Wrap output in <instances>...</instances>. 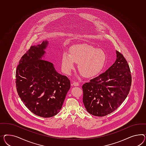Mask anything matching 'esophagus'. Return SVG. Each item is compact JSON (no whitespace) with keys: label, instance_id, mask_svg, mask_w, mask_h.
<instances>
[{"label":"esophagus","instance_id":"esophagus-1","mask_svg":"<svg viewBox=\"0 0 146 146\" xmlns=\"http://www.w3.org/2000/svg\"><path fill=\"white\" fill-rule=\"evenodd\" d=\"M73 86H76V87L79 86V82H73Z\"/></svg>","mask_w":146,"mask_h":146}]
</instances>
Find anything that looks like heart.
I'll use <instances>...</instances> for the list:
<instances>
[{"label": "heart", "instance_id": "1", "mask_svg": "<svg viewBox=\"0 0 146 146\" xmlns=\"http://www.w3.org/2000/svg\"><path fill=\"white\" fill-rule=\"evenodd\" d=\"M106 55L102 49L87 44L75 45L70 48V54L64 52L61 64L64 72L69 74L74 69V63H78V69L82 75L90 78L97 75L103 68Z\"/></svg>", "mask_w": 146, "mask_h": 146}]
</instances>
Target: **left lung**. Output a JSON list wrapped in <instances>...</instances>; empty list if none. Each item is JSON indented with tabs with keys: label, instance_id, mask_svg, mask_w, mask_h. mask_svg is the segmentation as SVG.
I'll return each instance as SVG.
<instances>
[{
	"label": "left lung",
	"instance_id": "left-lung-1",
	"mask_svg": "<svg viewBox=\"0 0 146 146\" xmlns=\"http://www.w3.org/2000/svg\"><path fill=\"white\" fill-rule=\"evenodd\" d=\"M105 72L82 86L83 102L88 113L102 117L117 110L129 93L132 82L130 67L122 54Z\"/></svg>",
	"mask_w": 146,
	"mask_h": 146
}]
</instances>
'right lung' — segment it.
Masks as SVG:
<instances>
[{"mask_svg":"<svg viewBox=\"0 0 146 146\" xmlns=\"http://www.w3.org/2000/svg\"><path fill=\"white\" fill-rule=\"evenodd\" d=\"M47 40L32 46L20 59L16 68V87L25 106L33 114L44 118L59 113L70 81L56 71L52 63L42 59Z\"/></svg>","mask_w":146,"mask_h":146,"instance_id":"add662e5","label":"right lung"}]
</instances>
